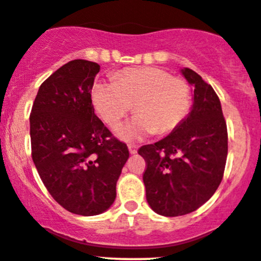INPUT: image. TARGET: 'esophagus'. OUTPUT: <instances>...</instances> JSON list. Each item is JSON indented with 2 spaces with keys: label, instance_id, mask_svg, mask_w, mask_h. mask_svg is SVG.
Returning a JSON list of instances; mask_svg holds the SVG:
<instances>
[{
  "label": "esophagus",
  "instance_id": "obj_1",
  "mask_svg": "<svg viewBox=\"0 0 261 261\" xmlns=\"http://www.w3.org/2000/svg\"><path fill=\"white\" fill-rule=\"evenodd\" d=\"M128 149H129V153L130 154H136L137 153V147L136 146H133V144H129V146H128Z\"/></svg>",
  "mask_w": 261,
  "mask_h": 261
}]
</instances>
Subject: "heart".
Instances as JSON below:
<instances>
[{"mask_svg": "<svg viewBox=\"0 0 261 261\" xmlns=\"http://www.w3.org/2000/svg\"><path fill=\"white\" fill-rule=\"evenodd\" d=\"M113 83H95L91 104L108 127L115 128L136 107L139 113L117 130L124 141H138L155 133L176 130L190 111V90L182 80L154 66L115 72Z\"/></svg>", "mask_w": 261, "mask_h": 261, "instance_id": "obj_1", "label": "heart"}]
</instances>
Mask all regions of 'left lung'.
<instances>
[{
  "instance_id": "obj_1",
  "label": "left lung",
  "mask_w": 261,
  "mask_h": 261,
  "mask_svg": "<svg viewBox=\"0 0 261 261\" xmlns=\"http://www.w3.org/2000/svg\"><path fill=\"white\" fill-rule=\"evenodd\" d=\"M193 87L186 119L166 138L141 147L147 202L158 215L182 216L197 210L216 192L227 157V128L219 96L189 68L181 70Z\"/></svg>"
}]
</instances>
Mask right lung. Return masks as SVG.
I'll return each mask as SVG.
<instances>
[{"label":"right lung","mask_w":261,"mask_h":261,"mask_svg":"<svg viewBox=\"0 0 261 261\" xmlns=\"http://www.w3.org/2000/svg\"><path fill=\"white\" fill-rule=\"evenodd\" d=\"M100 70L88 60L69 61L41 85L32 104V161L54 200L82 216L103 214L117 196L129 157L94 113L91 89Z\"/></svg>","instance_id":"add662e5"}]
</instances>
